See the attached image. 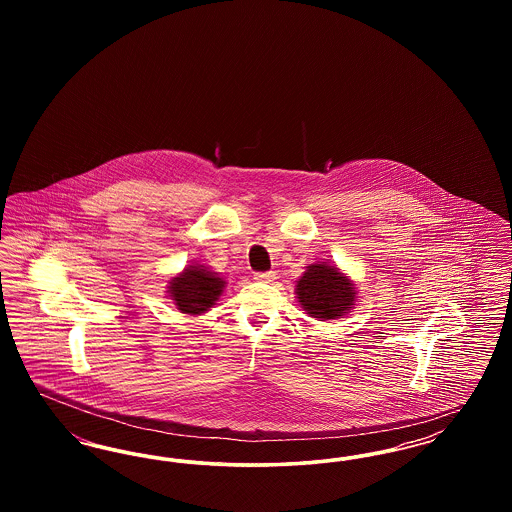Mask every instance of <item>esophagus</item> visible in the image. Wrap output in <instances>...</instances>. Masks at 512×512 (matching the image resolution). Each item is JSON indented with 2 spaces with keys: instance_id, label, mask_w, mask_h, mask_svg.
<instances>
[{
  "instance_id": "1",
  "label": "esophagus",
  "mask_w": 512,
  "mask_h": 512,
  "mask_svg": "<svg viewBox=\"0 0 512 512\" xmlns=\"http://www.w3.org/2000/svg\"><path fill=\"white\" fill-rule=\"evenodd\" d=\"M253 278L257 280V282H274L276 280V272L274 270H268V272H255L253 274Z\"/></svg>"
}]
</instances>
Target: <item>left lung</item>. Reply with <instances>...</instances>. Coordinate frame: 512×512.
I'll return each mask as SVG.
<instances>
[{
  "label": "left lung",
  "mask_w": 512,
  "mask_h": 512,
  "mask_svg": "<svg viewBox=\"0 0 512 512\" xmlns=\"http://www.w3.org/2000/svg\"><path fill=\"white\" fill-rule=\"evenodd\" d=\"M297 301L309 317L318 320L341 318L355 305V284L340 268L309 265L295 286Z\"/></svg>",
  "instance_id": "left-lung-1"
}]
</instances>
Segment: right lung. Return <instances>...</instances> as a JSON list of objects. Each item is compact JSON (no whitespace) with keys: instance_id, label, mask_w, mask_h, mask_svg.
Instances as JSON below:
<instances>
[{"instance_id":"right-lung-1","label":"right lung","mask_w":512,"mask_h":512,"mask_svg":"<svg viewBox=\"0 0 512 512\" xmlns=\"http://www.w3.org/2000/svg\"><path fill=\"white\" fill-rule=\"evenodd\" d=\"M226 280L203 265H190L169 280V297L176 309L186 315L209 311L224 292Z\"/></svg>"}]
</instances>
